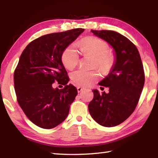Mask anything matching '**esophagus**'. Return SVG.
Here are the masks:
<instances>
[{
    "mask_svg": "<svg viewBox=\"0 0 158 158\" xmlns=\"http://www.w3.org/2000/svg\"><path fill=\"white\" fill-rule=\"evenodd\" d=\"M83 90H84V89H83V88H82V87H80V86H79V87H77V91H78V93H80V92H81Z\"/></svg>",
    "mask_w": 158,
    "mask_h": 158,
    "instance_id": "1",
    "label": "esophagus"
}]
</instances>
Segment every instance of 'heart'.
Listing matches in <instances>:
<instances>
[{
    "label": "heart",
    "instance_id": "obj_1",
    "mask_svg": "<svg viewBox=\"0 0 158 158\" xmlns=\"http://www.w3.org/2000/svg\"><path fill=\"white\" fill-rule=\"evenodd\" d=\"M79 47L82 54L95 57L93 65L102 71H108L113 65V55L109 52V45L102 40L95 37H87L80 42ZM61 59L67 69H73L79 63V53L73 46H69L64 50ZM71 79L77 85L88 86L98 81L99 74L96 70L78 69L72 73Z\"/></svg>",
    "mask_w": 158,
    "mask_h": 158
}]
</instances>
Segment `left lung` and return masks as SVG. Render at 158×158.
I'll return each mask as SVG.
<instances>
[{
  "mask_svg": "<svg viewBox=\"0 0 158 158\" xmlns=\"http://www.w3.org/2000/svg\"><path fill=\"white\" fill-rule=\"evenodd\" d=\"M91 32L113 47L116 58L110 73L99 83L109 92L93 90L89 111L98 124L114 127L124 122L137 105L145 81L143 64L137 48L127 37L113 31Z\"/></svg>",
  "mask_w": 158,
  "mask_h": 158,
  "instance_id": "left-lung-1",
  "label": "left lung"
}]
</instances>
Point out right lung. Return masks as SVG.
Returning a JSON list of instances; mask_svg holds the SVG:
<instances>
[{
	"label": "right lung",
	"mask_w": 158,
	"mask_h": 158,
	"mask_svg": "<svg viewBox=\"0 0 158 158\" xmlns=\"http://www.w3.org/2000/svg\"><path fill=\"white\" fill-rule=\"evenodd\" d=\"M84 31L74 28L47 34L29 43L23 51L14 73L19 105L35 125L52 129L64 121L77 95L69 81L61 60L63 52ZM58 81L65 87L52 88Z\"/></svg>",
	"instance_id": "right-lung-1"
}]
</instances>
